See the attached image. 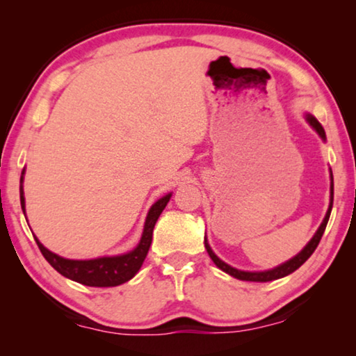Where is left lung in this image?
<instances>
[{
	"mask_svg": "<svg viewBox=\"0 0 356 356\" xmlns=\"http://www.w3.org/2000/svg\"><path fill=\"white\" fill-rule=\"evenodd\" d=\"M305 120L308 121L311 128H313L316 133H318V136L323 140H325V133H324V128L321 126V123L318 120L314 118L313 115L309 113H305ZM332 202H334V177H332V170H330V202H329V209L327 212H325L324 216V220L323 223H321L318 230H316L314 236L311 238V240L308 241V245H306L303 250H301L298 254L291 257V259H289L286 262H284V264L277 266L274 267V269H269V270H254V272H250V270H240V269H235V267L228 266L227 262H223L220 257H218L216 252L212 251L211 245H209L207 238H204V245H206V250L209 252V256H211V259L213 261V264H216L218 269L227 272L228 275L235 277V279L238 280H246V282H270V280H277V279H282V277L289 275L291 274V272H295L296 269H298L300 266H303L306 261H308V257L313 254L316 248H318L321 238H323V233L325 230V225H327L329 222V217H330V211H332Z\"/></svg>",
	"mask_w": 356,
	"mask_h": 356,
	"instance_id": "obj_1",
	"label": "left lung"
}]
</instances>
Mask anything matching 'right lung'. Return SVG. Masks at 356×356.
<instances>
[{
    "label": "right lung",
    "mask_w": 356,
    "mask_h": 356,
    "mask_svg": "<svg viewBox=\"0 0 356 356\" xmlns=\"http://www.w3.org/2000/svg\"><path fill=\"white\" fill-rule=\"evenodd\" d=\"M24 175H26V168L22 170L21 175V207L24 216H26V197H24ZM172 193H168L167 196L160 197L157 202L152 204V207L149 209L147 217H145L143 236L138 243V246L129 252L118 256H104V257H95V259H66L47 250L45 246L38 241L37 236L35 241L38 248H40L42 254L45 259L50 262V266L56 272H60L61 275H65L66 279L74 280L77 284L87 285V286H116L124 284L133 279L138 274L140 266L147 256L150 243H152V232L155 227V222L159 220L160 213L167 206Z\"/></svg>",
    "instance_id": "obj_1"
}]
</instances>
